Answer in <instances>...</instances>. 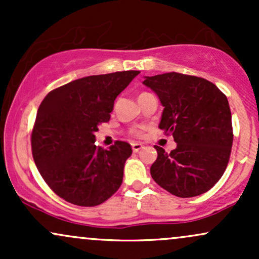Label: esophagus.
I'll use <instances>...</instances> for the list:
<instances>
[{
  "label": "esophagus",
  "instance_id": "esophagus-1",
  "mask_svg": "<svg viewBox=\"0 0 259 259\" xmlns=\"http://www.w3.org/2000/svg\"><path fill=\"white\" fill-rule=\"evenodd\" d=\"M142 147H144V145L139 144V142H134V144H132V148L134 152H139Z\"/></svg>",
  "mask_w": 259,
  "mask_h": 259
}]
</instances>
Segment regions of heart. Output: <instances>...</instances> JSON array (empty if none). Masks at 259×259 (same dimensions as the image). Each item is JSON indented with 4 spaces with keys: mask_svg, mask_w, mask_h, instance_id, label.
Instances as JSON below:
<instances>
[{
    "mask_svg": "<svg viewBox=\"0 0 259 259\" xmlns=\"http://www.w3.org/2000/svg\"><path fill=\"white\" fill-rule=\"evenodd\" d=\"M144 94H146V92H142L141 95H144ZM130 133H132L133 136H141V132H140V130H138V129H133Z\"/></svg>",
    "mask_w": 259,
    "mask_h": 259,
    "instance_id": "obj_1",
    "label": "heart"
}]
</instances>
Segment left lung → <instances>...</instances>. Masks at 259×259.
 Instances as JSON below:
<instances>
[{
	"instance_id": "8db88e82",
	"label": "left lung",
	"mask_w": 259,
	"mask_h": 259,
	"mask_svg": "<svg viewBox=\"0 0 259 259\" xmlns=\"http://www.w3.org/2000/svg\"><path fill=\"white\" fill-rule=\"evenodd\" d=\"M164 107L159 129L173 135L177 148L157 150L151 175L178 197H194L218 183L228 167L233 146V124L227 96L213 82L181 73L146 76Z\"/></svg>"
}]
</instances>
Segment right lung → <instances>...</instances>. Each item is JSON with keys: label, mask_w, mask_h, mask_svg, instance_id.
Segmentation results:
<instances>
[{"label": "right lung", "mask_w": 259, "mask_h": 259, "mask_svg": "<svg viewBox=\"0 0 259 259\" xmlns=\"http://www.w3.org/2000/svg\"><path fill=\"white\" fill-rule=\"evenodd\" d=\"M139 73L74 80L50 91L38 107L31 132L32 158L45 183L69 203L99 206L120 187L132 146L115 141L103 150L95 145V132L109 120L114 100Z\"/></svg>", "instance_id": "right-lung-1"}]
</instances>
